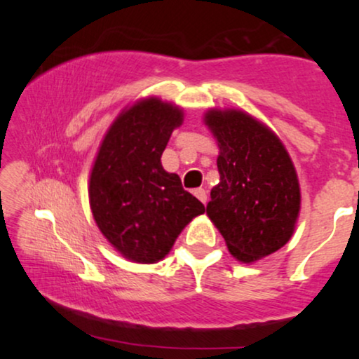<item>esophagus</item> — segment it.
<instances>
[{
	"label": "esophagus",
	"mask_w": 359,
	"mask_h": 359,
	"mask_svg": "<svg viewBox=\"0 0 359 359\" xmlns=\"http://www.w3.org/2000/svg\"><path fill=\"white\" fill-rule=\"evenodd\" d=\"M194 196H196V198H198L203 204L208 203V191H205L204 188H198V189H194Z\"/></svg>",
	"instance_id": "obj_1"
}]
</instances>
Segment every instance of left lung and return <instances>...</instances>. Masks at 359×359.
<instances>
[{
	"label": "left lung",
	"mask_w": 359,
	"mask_h": 359,
	"mask_svg": "<svg viewBox=\"0 0 359 359\" xmlns=\"http://www.w3.org/2000/svg\"><path fill=\"white\" fill-rule=\"evenodd\" d=\"M205 124L220 155V181L210 191L208 215L238 262L252 263L287 243L301 193L281 140L242 111H210Z\"/></svg>",
	"instance_id": "1"
}]
</instances>
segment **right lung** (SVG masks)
I'll use <instances>...</instances> for the list:
<instances>
[{
    "label": "right lung",
    "instance_id": "obj_1",
    "mask_svg": "<svg viewBox=\"0 0 359 359\" xmlns=\"http://www.w3.org/2000/svg\"><path fill=\"white\" fill-rule=\"evenodd\" d=\"M183 122L178 107L156 97L137 102L114 121L90 178V204L101 233L137 263L165 258L204 204L166 173L161 154Z\"/></svg>",
    "mask_w": 359,
    "mask_h": 359
}]
</instances>
